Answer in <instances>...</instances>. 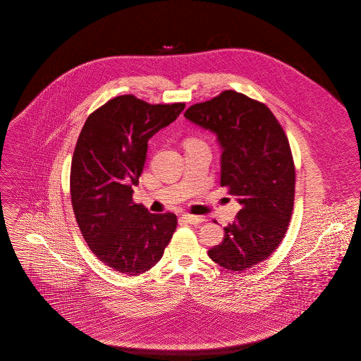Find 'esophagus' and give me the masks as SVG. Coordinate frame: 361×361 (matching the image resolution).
Segmentation results:
<instances>
[{
  "label": "esophagus",
  "instance_id": "obj_1",
  "mask_svg": "<svg viewBox=\"0 0 361 361\" xmlns=\"http://www.w3.org/2000/svg\"><path fill=\"white\" fill-rule=\"evenodd\" d=\"M187 224H199L202 222H204V218L203 216H197V215H189V214H184L181 216Z\"/></svg>",
  "mask_w": 361,
  "mask_h": 361
}]
</instances>
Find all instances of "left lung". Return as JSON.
I'll use <instances>...</instances> for the list:
<instances>
[{"label":"left lung","mask_w":361,"mask_h":361,"mask_svg":"<svg viewBox=\"0 0 361 361\" xmlns=\"http://www.w3.org/2000/svg\"><path fill=\"white\" fill-rule=\"evenodd\" d=\"M184 116L215 134L221 185L240 204L208 256L234 272L253 268L275 252L291 219L295 168L288 139L267 105L234 90L189 106Z\"/></svg>","instance_id":"1"}]
</instances>
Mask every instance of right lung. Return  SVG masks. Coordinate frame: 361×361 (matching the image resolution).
I'll use <instances>...</instances> for the list:
<instances>
[{"mask_svg": "<svg viewBox=\"0 0 361 361\" xmlns=\"http://www.w3.org/2000/svg\"><path fill=\"white\" fill-rule=\"evenodd\" d=\"M184 108L124 94L89 115L82 127L71 159V204L90 250L114 271L147 272L172 238L176 215L135 204L133 188L145 168L149 139Z\"/></svg>", "mask_w": 361, "mask_h": 361, "instance_id": "right-lung-1", "label": "right lung"}]
</instances>
